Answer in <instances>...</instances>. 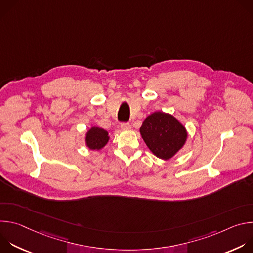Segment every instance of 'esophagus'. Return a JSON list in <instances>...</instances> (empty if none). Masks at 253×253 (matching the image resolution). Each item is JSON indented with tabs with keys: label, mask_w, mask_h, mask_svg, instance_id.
<instances>
[{
	"label": "esophagus",
	"mask_w": 253,
	"mask_h": 253,
	"mask_svg": "<svg viewBox=\"0 0 253 253\" xmlns=\"http://www.w3.org/2000/svg\"><path fill=\"white\" fill-rule=\"evenodd\" d=\"M120 127L122 130H130L131 129V125L129 123H122Z\"/></svg>",
	"instance_id": "1"
}]
</instances>
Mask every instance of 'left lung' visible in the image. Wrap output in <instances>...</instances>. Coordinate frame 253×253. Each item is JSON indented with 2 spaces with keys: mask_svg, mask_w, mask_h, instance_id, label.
<instances>
[{
  "mask_svg": "<svg viewBox=\"0 0 253 253\" xmlns=\"http://www.w3.org/2000/svg\"><path fill=\"white\" fill-rule=\"evenodd\" d=\"M140 134L149 150L162 160H169L183 148L188 133L172 114L156 111L143 121Z\"/></svg>",
  "mask_w": 253,
  "mask_h": 253,
  "instance_id": "left-lung-1",
  "label": "left lung"
}]
</instances>
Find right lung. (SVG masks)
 Listing matches in <instances>:
<instances>
[{
	"label": "right lung",
	"mask_w": 253,
	"mask_h": 253,
	"mask_svg": "<svg viewBox=\"0 0 253 253\" xmlns=\"http://www.w3.org/2000/svg\"><path fill=\"white\" fill-rule=\"evenodd\" d=\"M109 140V133L98 126H91L85 134V144L90 150H101L106 146Z\"/></svg>",
	"instance_id": "1"
}]
</instances>
